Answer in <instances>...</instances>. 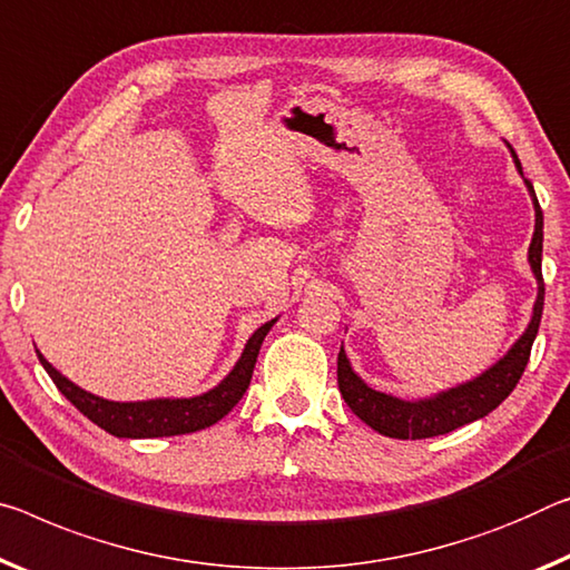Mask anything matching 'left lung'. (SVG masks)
<instances>
[{
	"label": "left lung",
	"mask_w": 570,
	"mask_h": 570,
	"mask_svg": "<svg viewBox=\"0 0 570 570\" xmlns=\"http://www.w3.org/2000/svg\"><path fill=\"white\" fill-rule=\"evenodd\" d=\"M514 165H518L520 175L522 167L518 155L512 151ZM530 189L532 205H535V233H532V243L528 250V261L532 274L538 278V299L532 306V320L522 337L514 342L508 355L500 363H494L490 370H484L480 377L469 381L464 385L449 387V391L433 395V399L423 401H401L393 395H385L381 391L367 387L360 377L352 373L350 360L345 350L337 355V383L340 393L345 403L352 409L357 419H363L370 429L383 433L391 439H431L449 433L464 423H472L476 419H484L492 413L520 383L522 373H525L532 342L540 327V317H543V299H546V284H543V210H540L535 189H532L530 179H525Z\"/></svg>",
	"instance_id": "8db88e82"
}]
</instances>
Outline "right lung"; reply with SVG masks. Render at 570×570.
Returning a JSON list of instances; mask_svg holds the SVG:
<instances>
[{
  "label": "right lung",
  "mask_w": 570,
  "mask_h": 570,
  "mask_svg": "<svg viewBox=\"0 0 570 570\" xmlns=\"http://www.w3.org/2000/svg\"><path fill=\"white\" fill-rule=\"evenodd\" d=\"M276 320L266 322L264 327L253 332L246 350H243L236 367L230 370L228 377L220 385H215L213 391L195 399H157V401H137V403H116L98 399V395L83 391L76 383H70L66 375H60L40 352V363L48 370L52 383L58 385V391L76 405V409L88 415L96 426L114 433L119 439H157V436H179V433H193L203 431L213 423H218L223 415L233 411L246 387L250 385L253 367H256L258 350L264 345V337L268 330L274 327Z\"/></svg>",
  "instance_id": "1"
}]
</instances>
